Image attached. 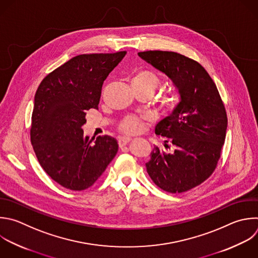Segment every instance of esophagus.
I'll list each match as a JSON object with an SVG mask.
<instances>
[{"instance_id":"1","label":"esophagus","mask_w":258,"mask_h":258,"mask_svg":"<svg viewBox=\"0 0 258 258\" xmlns=\"http://www.w3.org/2000/svg\"><path fill=\"white\" fill-rule=\"evenodd\" d=\"M131 141H132V139H131V138H127V137L119 138V139H118V145H119V147L121 148V147H124L125 145H127Z\"/></svg>"}]
</instances>
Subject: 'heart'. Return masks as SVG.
Wrapping results in <instances>:
<instances>
[{"label":"heart","instance_id":"b5f03b06","mask_svg":"<svg viewBox=\"0 0 258 258\" xmlns=\"http://www.w3.org/2000/svg\"><path fill=\"white\" fill-rule=\"evenodd\" d=\"M130 81L134 91H143L151 96L155 93L160 85V78L158 75L155 72L147 69H141L134 72ZM180 100L181 97L177 91L167 92L160 99V108L162 109V112L165 115H172L179 107ZM141 127L142 122L137 117H127L120 124L121 132L127 135L139 133Z\"/></svg>","mask_w":258,"mask_h":258}]
</instances>
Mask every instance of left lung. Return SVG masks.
Listing matches in <instances>:
<instances>
[{
    "label": "left lung",
    "instance_id": "1",
    "mask_svg": "<svg viewBox=\"0 0 258 258\" xmlns=\"http://www.w3.org/2000/svg\"><path fill=\"white\" fill-rule=\"evenodd\" d=\"M138 54L172 81L181 97L177 110L155 127L156 135L166 138L169 152L154 147L147 172L167 192L187 191L207 180L217 167L228 124L224 103L215 82L198 61L174 51Z\"/></svg>",
    "mask_w": 258,
    "mask_h": 258
}]
</instances>
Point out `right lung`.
<instances>
[{
    "label": "right lung",
    "mask_w": 258,
    "mask_h": 258,
    "mask_svg": "<svg viewBox=\"0 0 258 258\" xmlns=\"http://www.w3.org/2000/svg\"><path fill=\"white\" fill-rule=\"evenodd\" d=\"M126 51L77 55L51 73L34 97L30 139L48 176L64 188L84 190L102 175L118 151L109 136H83L86 111L95 108L104 80Z\"/></svg>",
    "instance_id": "right-lung-1"
}]
</instances>
